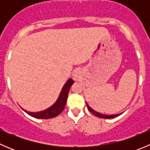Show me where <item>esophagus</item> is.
Listing matches in <instances>:
<instances>
[{
  "mask_svg": "<svg viewBox=\"0 0 150 150\" xmlns=\"http://www.w3.org/2000/svg\"><path fill=\"white\" fill-rule=\"evenodd\" d=\"M81 76V72H80L79 70H76L73 73V79L74 80H78V78Z\"/></svg>",
  "mask_w": 150,
  "mask_h": 150,
  "instance_id": "34e87169",
  "label": "esophagus"
}]
</instances>
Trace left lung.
Masks as SVG:
<instances>
[{
    "instance_id": "8db88e82",
    "label": "left lung",
    "mask_w": 150,
    "mask_h": 150,
    "mask_svg": "<svg viewBox=\"0 0 150 150\" xmlns=\"http://www.w3.org/2000/svg\"><path fill=\"white\" fill-rule=\"evenodd\" d=\"M87 107L89 111L91 112V113H93V115H94L95 116H96V117H100V118H107V119H109V118H113V117H117V116L120 115V114H117V115H104V114H101V113L99 112H97L94 111L93 110H92L91 108L90 107H89L88 105L87 104Z\"/></svg>"
}]
</instances>
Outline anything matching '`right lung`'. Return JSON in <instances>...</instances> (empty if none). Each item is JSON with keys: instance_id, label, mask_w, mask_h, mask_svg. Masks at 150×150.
Wrapping results in <instances>:
<instances>
[{"instance_id": "1", "label": "right lung", "mask_w": 150, "mask_h": 150, "mask_svg": "<svg viewBox=\"0 0 150 150\" xmlns=\"http://www.w3.org/2000/svg\"><path fill=\"white\" fill-rule=\"evenodd\" d=\"M73 83L74 81H72V79H71V78L68 80L67 82L66 83L64 87H63L61 93H60L59 96L58 100L50 108L47 109L44 111L39 112H30L26 111L24 109L23 110L25 112L28 113L29 115L32 116L33 117H35V118L49 119L57 117V115H59L64 110L67 102V99L69 88L72 86V85L73 84Z\"/></svg>"}]
</instances>
